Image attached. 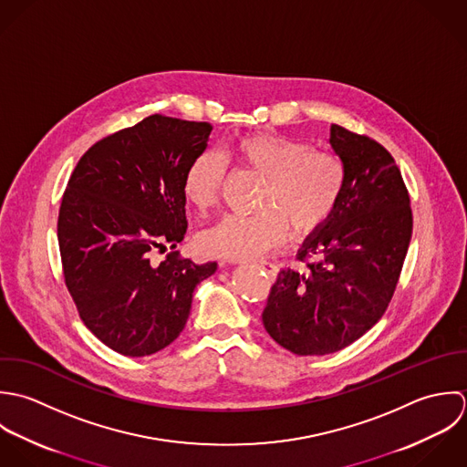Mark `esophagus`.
I'll list each match as a JSON object with an SVG mask.
<instances>
[{
    "instance_id": "esophagus-1",
    "label": "esophagus",
    "mask_w": 467,
    "mask_h": 467,
    "mask_svg": "<svg viewBox=\"0 0 467 467\" xmlns=\"http://www.w3.org/2000/svg\"><path fill=\"white\" fill-rule=\"evenodd\" d=\"M254 267L262 269L269 278H275L278 275V267L275 264H271V262H258V264H254Z\"/></svg>"
}]
</instances>
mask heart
Listing matches in <instances>:
<instances>
[{
	"mask_svg": "<svg viewBox=\"0 0 467 467\" xmlns=\"http://www.w3.org/2000/svg\"><path fill=\"white\" fill-rule=\"evenodd\" d=\"M227 159L264 177L260 213L223 216L198 236L200 249L214 258L249 260L281 245L288 234L308 236L336 213L345 187V168L330 151L276 133H251L238 139ZM225 159L202 151L187 166L184 196L198 211L216 205L225 181Z\"/></svg>",
	"mask_w": 467,
	"mask_h": 467,
	"instance_id": "1",
	"label": "heart"
}]
</instances>
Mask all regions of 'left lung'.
<instances>
[{
    "label": "left lung",
    "mask_w": 467,
    "mask_h": 467,
    "mask_svg": "<svg viewBox=\"0 0 467 467\" xmlns=\"http://www.w3.org/2000/svg\"><path fill=\"white\" fill-rule=\"evenodd\" d=\"M345 168L332 218L297 251L303 269H281L262 314L269 336L297 356L352 345L382 317L411 240L410 194L393 157L370 137L330 126Z\"/></svg>",
    "instance_id": "8db88e82"
}]
</instances>
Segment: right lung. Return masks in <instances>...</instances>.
<instances>
[{"instance_id":"1","label":"right lung","mask_w":467,"mask_h":467,"mask_svg":"<svg viewBox=\"0 0 467 467\" xmlns=\"http://www.w3.org/2000/svg\"><path fill=\"white\" fill-rule=\"evenodd\" d=\"M209 122L150 115L99 142L78 162L57 220L63 275L99 341L144 358L186 327L192 292L216 273L171 251L186 234L184 175L205 151Z\"/></svg>"}]
</instances>
